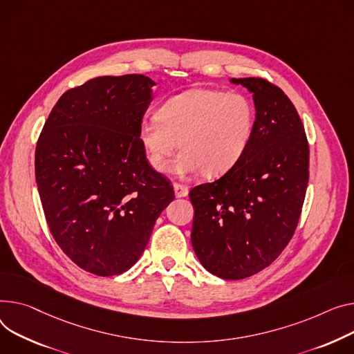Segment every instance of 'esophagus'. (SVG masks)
Wrapping results in <instances>:
<instances>
[{"mask_svg":"<svg viewBox=\"0 0 354 354\" xmlns=\"http://www.w3.org/2000/svg\"><path fill=\"white\" fill-rule=\"evenodd\" d=\"M174 191H175L176 198H185V196H187V194H189V191H187V186L180 185V183H174Z\"/></svg>","mask_w":354,"mask_h":354,"instance_id":"esophagus-1","label":"esophagus"}]
</instances>
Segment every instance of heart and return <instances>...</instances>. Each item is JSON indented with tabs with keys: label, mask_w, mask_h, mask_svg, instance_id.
I'll use <instances>...</instances> for the list:
<instances>
[{
	"label": "heart",
	"mask_w": 354,
	"mask_h": 354,
	"mask_svg": "<svg viewBox=\"0 0 354 354\" xmlns=\"http://www.w3.org/2000/svg\"><path fill=\"white\" fill-rule=\"evenodd\" d=\"M156 120L144 121L138 139L151 167L165 172L175 149L176 174L219 176L245 156L256 127L252 100L241 92L196 88L165 101Z\"/></svg>",
	"instance_id": "obj_1"
}]
</instances>
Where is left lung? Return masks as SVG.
Returning <instances> with one entry per match:
<instances>
[{
  "label": "left lung",
  "instance_id": "left-lung-1",
  "mask_svg": "<svg viewBox=\"0 0 354 354\" xmlns=\"http://www.w3.org/2000/svg\"><path fill=\"white\" fill-rule=\"evenodd\" d=\"M253 98L256 127L241 162L189 192L202 266L239 280L268 268L293 236L309 182V145L292 101L262 78H232Z\"/></svg>",
  "mask_w": 354,
  "mask_h": 354
}]
</instances>
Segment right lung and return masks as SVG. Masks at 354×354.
I'll return each mask as SVG.
<instances>
[{"label":"right lung","instance_id":"1","mask_svg":"<svg viewBox=\"0 0 354 354\" xmlns=\"http://www.w3.org/2000/svg\"><path fill=\"white\" fill-rule=\"evenodd\" d=\"M153 85L132 74L69 89L38 139L35 180L45 219L62 252L97 276L132 268L175 198L138 139Z\"/></svg>","mask_w":354,"mask_h":354}]
</instances>
